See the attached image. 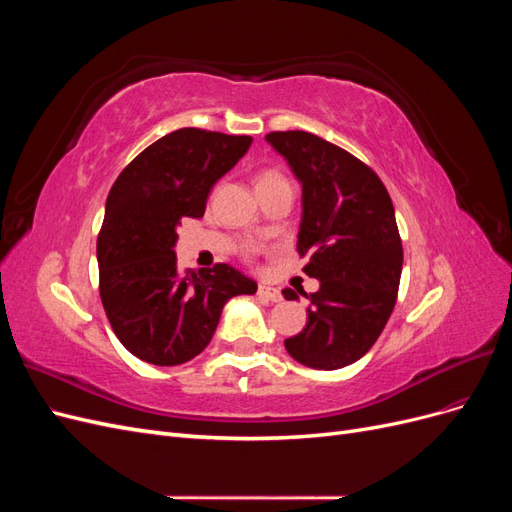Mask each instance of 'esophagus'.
I'll list each match as a JSON object with an SVG mask.
<instances>
[{
	"label": "esophagus",
	"mask_w": 512,
	"mask_h": 512,
	"mask_svg": "<svg viewBox=\"0 0 512 512\" xmlns=\"http://www.w3.org/2000/svg\"><path fill=\"white\" fill-rule=\"evenodd\" d=\"M258 297H260V299H267V301H271V303H280V301H282V292L277 290V288L260 284V286H258Z\"/></svg>",
	"instance_id": "esophagus-1"
}]
</instances>
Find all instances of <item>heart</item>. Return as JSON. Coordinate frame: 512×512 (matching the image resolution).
Instances as JSON below:
<instances>
[{
  "instance_id": "b5f03b06",
  "label": "heart",
  "mask_w": 512,
  "mask_h": 512,
  "mask_svg": "<svg viewBox=\"0 0 512 512\" xmlns=\"http://www.w3.org/2000/svg\"><path fill=\"white\" fill-rule=\"evenodd\" d=\"M284 177L280 173H275V170H262V173L258 175V188L260 185H267V183H273V181H282Z\"/></svg>"
}]
</instances>
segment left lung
Here are the masks:
<instances>
[{
    "label": "left lung",
    "mask_w": 512,
    "mask_h": 512,
    "mask_svg": "<svg viewBox=\"0 0 512 512\" xmlns=\"http://www.w3.org/2000/svg\"><path fill=\"white\" fill-rule=\"evenodd\" d=\"M265 138L301 181L297 252L309 258L303 271L320 282L305 294V329L284 346L301 365L346 367L376 344L397 301L404 250L391 196L365 162L312 132ZM282 294L299 299L290 288Z\"/></svg>",
    "instance_id": "1"
}]
</instances>
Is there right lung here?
<instances>
[{"label": "right lung", "instance_id": "right-lung-1", "mask_svg": "<svg viewBox=\"0 0 512 512\" xmlns=\"http://www.w3.org/2000/svg\"><path fill=\"white\" fill-rule=\"evenodd\" d=\"M252 145V136L181 128L121 170L98 235L100 299L128 352L151 365H181L203 352L222 309L256 282L218 262L179 271L183 218H203L209 192Z\"/></svg>", "mask_w": 512, "mask_h": 512}]
</instances>
